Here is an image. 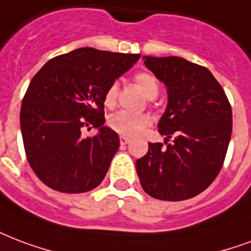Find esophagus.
<instances>
[{
    "instance_id": "34e87169",
    "label": "esophagus",
    "mask_w": 251,
    "mask_h": 251,
    "mask_svg": "<svg viewBox=\"0 0 251 251\" xmlns=\"http://www.w3.org/2000/svg\"><path fill=\"white\" fill-rule=\"evenodd\" d=\"M120 142H121L122 146H125V145H127L130 142V139L127 137H120Z\"/></svg>"
}]
</instances>
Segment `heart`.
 <instances>
[{
	"label": "heart",
	"mask_w": 251,
	"mask_h": 251,
	"mask_svg": "<svg viewBox=\"0 0 251 251\" xmlns=\"http://www.w3.org/2000/svg\"><path fill=\"white\" fill-rule=\"evenodd\" d=\"M134 81L141 88V91L145 93L147 99H155L159 93V84L158 80L154 77V75L149 72H138L134 76ZM118 95H120V85L118 83H113L105 91L104 104L108 108H113L117 104ZM151 125V117L149 114H133L129 112H117L109 118V126L114 131H117L121 135L134 137L138 135L142 130Z\"/></svg>",
	"instance_id": "heart-1"
}]
</instances>
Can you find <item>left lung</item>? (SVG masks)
<instances>
[{"mask_svg": "<svg viewBox=\"0 0 251 251\" xmlns=\"http://www.w3.org/2000/svg\"><path fill=\"white\" fill-rule=\"evenodd\" d=\"M145 66L167 88L158 124L166 142L149 143L135 162L151 198L181 201L206 189L219 175L232 135V106L208 68L179 56H143ZM171 136V144H167Z\"/></svg>", "mask_w": 251, "mask_h": 251, "instance_id": "8db88e82", "label": "left lung"}]
</instances>
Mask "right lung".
Returning <instances> with one entry per match:
<instances>
[{
  "instance_id": "add662e5",
  "label": "right lung",
  "mask_w": 251,
  "mask_h": 251,
  "mask_svg": "<svg viewBox=\"0 0 251 251\" xmlns=\"http://www.w3.org/2000/svg\"><path fill=\"white\" fill-rule=\"evenodd\" d=\"M139 53L83 47L53 57L30 81L21 106L26 158L47 187L81 194L104 180L120 147L116 131L104 126V95L138 62ZM99 134L81 137L84 126Z\"/></svg>"
}]
</instances>
